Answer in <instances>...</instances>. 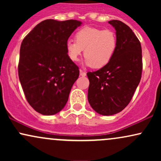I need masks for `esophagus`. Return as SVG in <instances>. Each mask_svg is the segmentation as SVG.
Listing matches in <instances>:
<instances>
[{"mask_svg": "<svg viewBox=\"0 0 161 161\" xmlns=\"http://www.w3.org/2000/svg\"><path fill=\"white\" fill-rule=\"evenodd\" d=\"M79 73H80V75H81V76H86V72H84V71H83V70H82V69L79 70Z\"/></svg>", "mask_w": 161, "mask_h": 161, "instance_id": "obj_1", "label": "esophagus"}]
</instances>
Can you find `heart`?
Instances as JSON below:
<instances>
[{
  "instance_id": "1",
  "label": "heart",
  "mask_w": 161,
  "mask_h": 161,
  "mask_svg": "<svg viewBox=\"0 0 161 161\" xmlns=\"http://www.w3.org/2000/svg\"><path fill=\"white\" fill-rule=\"evenodd\" d=\"M75 41H68L66 49L73 61H78L84 50L85 64L95 69L104 67L111 60L117 47L116 34L109 29L84 27L75 33Z\"/></svg>"
}]
</instances>
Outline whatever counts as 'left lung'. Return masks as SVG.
<instances>
[{
	"mask_svg": "<svg viewBox=\"0 0 161 161\" xmlns=\"http://www.w3.org/2000/svg\"><path fill=\"white\" fill-rule=\"evenodd\" d=\"M114 27L117 47L110 62L89 79L88 100L97 114L110 116L122 111L130 102L142 72V47L132 29L119 20L108 22Z\"/></svg>",
	"mask_w": 161,
	"mask_h": 161,
	"instance_id": "obj_1",
	"label": "left lung"
}]
</instances>
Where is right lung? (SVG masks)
Here are the masks:
<instances>
[{
  "mask_svg": "<svg viewBox=\"0 0 161 161\" xmlns=\"http://www.w3.org/2000/svg\"><path fill=\"white\" fill-rule=\"evenodd\" d=\"M82 22L46 19L24 38L18 73L25 98L36 111L53 115L65 107L79 67L68 57L66 44Z\"/></svg>",
  "mask_w": 161,
  "mask_h": 161,
  "instance_id": "1",
  "label": "right lung"
}]
</instances>
